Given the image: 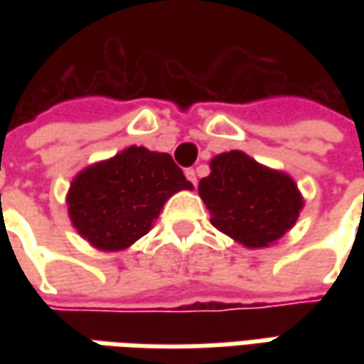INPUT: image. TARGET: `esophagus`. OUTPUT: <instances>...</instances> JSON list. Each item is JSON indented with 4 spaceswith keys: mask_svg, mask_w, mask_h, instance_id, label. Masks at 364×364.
<instances>
[{
    "mask_svg": "<svg viewBox=\"0 0 364 364\" xmlns=\"http://www.w3.org/2000/svg\"><path fill=\"white\" fill-rule=\"evenodd\" d=\"M186 178H188V180L192 182V184H194V186L198 184V178H196V170H192V168H190V170H186Z\"/></svg>",
    "mask_w": 364,
    "mask_h": 364,
    "instance_id": "obj_1",
    "label": "esophagus"
}]
</instances>
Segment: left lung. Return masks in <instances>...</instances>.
I'll use <instances>...</instances> for the list:
<instances>
[{
  "label": "left lung",
  "mask_w": 364,
  "mask_h": 364,
  "mask_svg": "<svg viewBox=\"0 0 364 364\" xmlns=\"http://www.w3.org/2000/svg\"><path fill=\"white\" fill-rule=\"evenodd\" d=\"M198 194L213 227L247 249L277 243L304 208V196L291 176L259 164L241 149L210 160V174L200 180Z\"/></svg>",
  "instance_id": "obj_1"
}]
</instances>
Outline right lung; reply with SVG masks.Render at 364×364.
<instances>
[{"mask_svg": "<svg viewBox=\"0 0 364 364\" xmlns=\"http://www.w3.org/2000/svg\"><path fill=\"white\" fill-rule=\"evenodd\" d=\"M192 188L170 154L129 146L80 170L66 206L78 235L95 249L113 253L147 235L170 196Z\"/></svg>", "mask_w": 364, "mask_h": 364, "instance_id": "add662e5", "label": "right lung"}]
</instances>
